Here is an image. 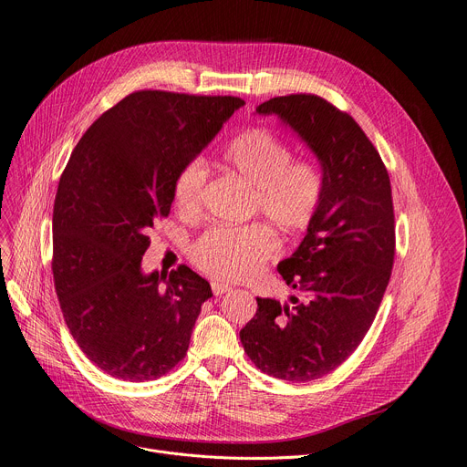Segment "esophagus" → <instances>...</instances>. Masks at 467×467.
<instances>
[{
  "label": "esophagus",
  "instance_id": "34e87169",
  "mask_svg": "<svg viewBox=\"0 0 467 467\" xmlns=\"http://www.w3.org/2000/svg\"><path fill=\"white\" fill-rule=\"evenodd\" d=\"M233 287L229 285V284H225V282H212V291H213V296H223V293H227V291H231Z\"/></svg>",
  "mask_w": 467,
  "mask_h": 467
}]
</instances>
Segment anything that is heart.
Instances as JSON below:
<instances>
[{
    "mask_svg": "<svg viewBox=\"0 0 467 467\" xmlns=\"http://www.w3.org/2000/svg\"><path fill=\"white\" fill-rule=\"evenodd\" d=\"M217 162L252 187L250 208L287 234L310 227L326 194L322 168L306 159H293L291 145L263 127L233 134L217 153ZM208 178L199 159L185 162L174 178L176 208L194 215L202 206ZM278 250V240L265 225L213 227L191 246V259L201 271L221 280H244Z\"/></svg>",
    "mask_w": 467,
    "mask_h": 467,
    "instance_id": "b5f03b06",
    "label": "heart"
}]
</instances>
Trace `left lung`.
I'll use <instances>...</instances> for the list:
<instances>
[{
  "label": "left lung",
  "instance_id": "obj_1",
  "mask_svg": "<svg viewBox=\"0 0 467 467\" xmlns=\"http://www.w3.org/2000/svg\"><path fill=\"white\" fill-rule=\"evenodd\" d=\"M255 111L278 115L306 141L326 194L297 252L278 265L301 297H257L240 342L263 373L308 382L352 356L384 297L396 255L389 176L358 122L320 96H278Z\"/></svg>",
  "mask_w": 467,
  "mask_h": 467
}]
</instances>
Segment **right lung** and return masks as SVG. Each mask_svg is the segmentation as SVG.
I'll use <instances>...</instances> for the list:
<instances>
[{"instance_id": "add662e5", "label": "right lung", "mask_w": 467, "mask_h": 467, "mask_svg": "<svg viewBox=\"0 0 467 467\" xmlns=\"http://www.w3.org/2000/svg\"><path fill=\"white\" fill-rule=\"evenodd\" d=\"M240 106L236 96L132 92L92 122L62 171L55 289L71 337L115 379L155 380L187 354L212 287L185 265L143 275L141 257L170 213L178 170Z\"/></svg>"}]
</instances>
